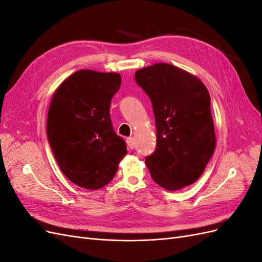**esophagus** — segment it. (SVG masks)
<instances>
[{
  "instance_id": "34e87169",
  "label": "esophagus",
  "mask_w": 262,
  "mask_h": 262,
  "mask_svg": "<svg viewBox=\"0 0 262 262\" xmlns=\"http://www.w3.org/2000/svg\"><path fill=\"white\" fill-rule=\"evenodd\" d=\"M126 144H128L129 148L133 149V148H134V146H136V143H134V139H133L132 137H130V138L126 139Z\"/></svg>"
}]
</instances>
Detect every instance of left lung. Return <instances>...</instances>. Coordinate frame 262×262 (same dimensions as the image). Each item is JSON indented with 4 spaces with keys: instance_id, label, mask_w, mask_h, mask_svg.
Segmentation results:
<instances>
[{
    "instance_id": "left-lung-1",
    "label": "left lung",
    "mask_w": 262,
    "mask_h": 262,
    "mask_svg": "<svg viewBox=\"0 0 262 262\" xmlns=\"http://www.w3.org/2000/svg\"><path fill=\"white\" fill-rule=\"evenodd\" d=\"M149 97L156 148L145 163L157 185L178 190L199 179L215 148L210 94L199 78L167 63L136 72Z\"/></svg>"
}]
</instances>
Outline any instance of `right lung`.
<instances>
[{
	"label": "right lung",
	"instance_id": "1",
	"mask_svg": "<svg viewBox=\"0 0 262 262\" xmlns=\"http://www.w3.org/2000/svg\"><path fill=\"white\" fill-rule=\"evenodd\" d=\"M121 85L117 73L81 70L55 91L47 119L52 153L66 177L85 189H99L115 177L126 144L114 131L112 98Z\"/></svg>",
	"mask_w": 262,
	"mask_h": 262
}]
</instances>
